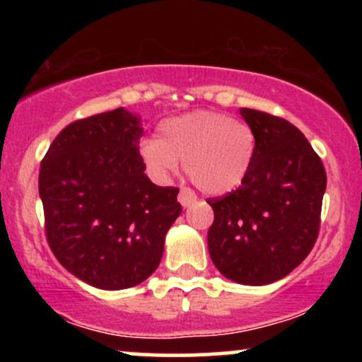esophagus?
<instances>
[{
  "mask_svg": "<svg viewBox=\"0 0 362 362\" xmlns=\"http://www.w3.org/2000/svg\"><path fill=\"white\" fill-rule=\"evenodd\" d=\"M178 201H180V204L184 207H189L197 201V195H195L194 190H190L189 187H182L180 192H178Z\"/></svg>",
  "mask_w": 362,
  "mask_h": 362,
  "instance_id": "obj_1",
  "label": "esophagus"
}]
</instances>
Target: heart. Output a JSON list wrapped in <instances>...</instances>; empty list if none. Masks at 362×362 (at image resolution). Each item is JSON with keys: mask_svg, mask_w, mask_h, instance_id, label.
I'll use <instances>...</instances> for the list:
<instances>
[{"mask_svg": "<svg viewBox=\"0 0 362 362\" xmlns=\"http://www.w3.org/2000/svg\"><path fill=\"white\" fill-rule=\"evenodd\" d=\"M253 129L216 110L165 119L158 138L139 144V156L156 180H167L184 160L185 173L206 194H226L243 184L255 158Z\"/></svg>", "mask_w": 362, "mask_h": 362, "instance_id": "obj_1", "label": "heart"}]
</instances>
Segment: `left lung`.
<instances>
[{"label":"left lung","mask_w":362,"mask_h":362,"mask_svg":"<svg viewBox=\"0 0 362 362\" xmlns=\"http://www.w3.org/2000/svg\"><path fill=\"white\" fill-rule=\"evenodd\" d=\"M257 139L236 190L207 199V248L218 271L247 286L279 281L308 257L320 233L327 173L308 139L286 119L242 109Z\"/></svg>","instance_id":"left-lung-1"}]
</instances>
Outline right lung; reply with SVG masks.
<instances>
[{"label":"right lung","mask_w":362,"mask_h":362,"mask_svg":"<svg viewBox=\"0 0 362 362\" xmlns=\"http://www.w3.org/2000/svg\"><path fill=\"white\" fill-rule=\"evenodd\" d=\"M139 119L120 109L66 126L40 161L45 238L78 279L126 289L160 265L180 216L177 187H158L139 156Z\"/></svg>","instance_id":"right-lung-1"}]
</instances>
